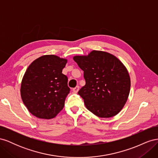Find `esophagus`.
I'll return each mask as SVG.
<instances>
[{"label": "esophagus", "mask_w": 158, "mask_h": 158, "mask_svg": "<svg viewBox=\"0 0 158 158\" xmlns=\"http://www.w3.org/2000/svg\"><path fill=\"white\" fill-rule=\"evenodd\" d=\"M79 86H76V87H75L74 88H73V92H74V93H77L78 92V90H79Z\"/></svg>", "instance_id": "esophagus-1"}]
</instances>
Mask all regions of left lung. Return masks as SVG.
Returning a JSON list of instances; mask_svg holds the SVG:
<instances>
[{"instance_id":"obj_1","label":"left lung","mask_w":158,"mask_h":158,"mask_svg":"<svg viewBox=\"0 0 158 158\" xmlns=\"http://www.w3.org/2000/svg\"><path fill=\"white\" fill-rule=\"evenodd\" d=\"M73 59L84 71L85 84L78 93L85 107L99 117L115 116L130 93L131 78L125 66L115 56L102 51L76 55Z\"/></svg>"}]
</instances>
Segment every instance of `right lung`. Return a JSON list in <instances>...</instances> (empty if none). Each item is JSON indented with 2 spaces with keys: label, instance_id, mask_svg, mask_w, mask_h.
I'll list each match as a JSON object with an SVG mask.
<instances>
[{
  "label": "right lung",
  "instance_id": "add662e5",
  "mask_svg": "<svg viewBox=\"0 0 158 158\" xmlns=\"http://www.w3.org/2000/svg\"><path fill=\"white\" fill-rule=\"evenodd\" d=\"M67 59L53 55H43L28 66L21 82L23 103L33 115L50 119L64 106L70 92L68 78L62 73Z\"/></svg>",
  "mask_w": 158,
  "mask_h": 158
}]
</instances>
